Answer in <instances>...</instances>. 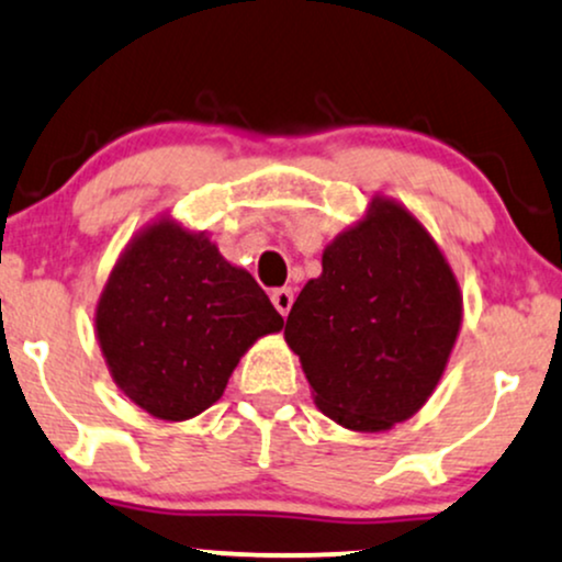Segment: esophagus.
I'll list each match as a JSON object with an SVG mask.
<instances>
[{"mask_svg":"<svg viewBox=\"0 0 562 562\" xmlns=\"http://www.w3.org/2000/svg\"><path fill=\"white\" fill-rule=\"evenodd\" d=\"M270 300H273V305H276V310H279L281 315H289V310H292V305H294V292L289 286L273 289Z\"/></svg>","mask_w":562,"mask_h":562,"instance_id":"obj_1","label":"esophagus"}]
</instances>
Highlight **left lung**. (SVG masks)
Returning a JSON list of instances; mask_svg holds the SVG:
<instances>
[{
  "label": "left lung",
  "instance_id": "1",
  "mask_svg": "<svg viewBox=\"0 0 562 562\" xmlns=\"http://www.w3.org/2000/svg\"><path fill=\"white\" fill-rule=\"evenodd\" d=\"M463 321V294L437 241L394 200L323 252L286 318L321 413L352 431H386L437 389Z\"/></svg>",
  "mask_w": 562,
  "mask_h": 562
}]
</instances>
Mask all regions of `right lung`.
Returning a JSON list of instances; mask_svg holds the SVG:
<instances>
[{"mask_svg":"<svg viewBox=\"0 0 562 562\" xmlns=\"http://www.w3.org/2000/svg\"><path fill=\"white\" fill-rule=\"evenodd\" d=\"M97 336L125 397L162 420L221 400L236 362L283 328L247 270L162 217L125 247L97 305Z\"/></svg>","mask_w":562,"mask_h":562,"instance_id":"obj_1","label":"right lung"}]
</instances>
